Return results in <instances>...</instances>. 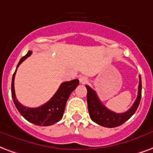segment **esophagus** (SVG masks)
<instances>
[{
	"mask_svg": "<svg viewBox=\"0 0 153 153\" xmlns=\"http://www.w3.org/2000/svg\"><path fill=\"white\" fill-rule=\"evenodd\" d=\"M79 81L81 83H82V84H84V83H86V82H88V78L86 76H82V77H80V79H79Z\"/></svg>",
	"mask_w": 153,
	"mask_h": 153,
	"instance_id": "esophagus-1",
	"label": "esophagus"
}]
</instances>
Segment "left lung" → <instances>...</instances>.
Masks as SVG:
<instances>
[{
	"instance_id": "1",
	"label": "left lung",
	"mask_w": 153,
	"mask_h": 153,
	"mask_svg": "<svg viewBox=\"0 0 153 153\" xmlns=\"http://www.w3.org/2000/svg\"><path fill=\"white\" fill-rule=\"evenodd\" d=\"M139 78H140V83H139V88H138V96H137L134 105H132L131 108L127 111L125 113H122V114L114 113L106 108L100 100L96 91H94L93 89H91L88 85H86V88L88 90L87 101H88V112L90 114L91 119L94 123L105 127L113 128V127L121 126L127 120L130 119L131 116L137 110L140 105V100H141L142 82H141L140 75Z\"/></svg>"
}]
</instances>
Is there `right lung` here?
Segmentation results:
<instances>
[{"label":"right lung","mask_w":153,"mask_h":153,"mask_svg":"<svg viewBox=\"0 0 153 153\" xmlns=\"http://www.w3.org/2000/svg\"><path fill=\"white\" fill-rule=\"evenodd\" d=\"M31 51H28V53L24 56H22L19 61L17 68L24 61L26 58L31 54ZM17 71V70H16ZM16 71L14 72L12 78V84H11V93L13 98V103L16 106L17 109L25 119L28 122L33 123L37 126H51L53 125L62 118L64 111H65V104L68 98L71 96V92L79 85V79H74L68 82H62L58 88V90L54 94V96L51 98L48 102L45 103L41 106L37 108H28L23 106L18 101L14 91V77Z\"/></svg>","instance_id":"add662e5"}]
</instances>
